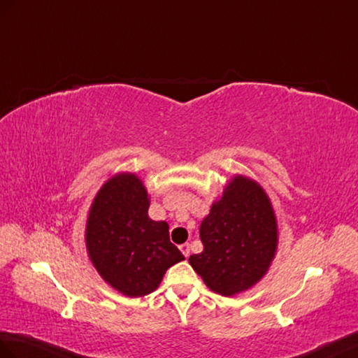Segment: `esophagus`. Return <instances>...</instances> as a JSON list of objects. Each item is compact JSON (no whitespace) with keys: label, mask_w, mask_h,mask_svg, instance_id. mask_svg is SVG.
Returning a JSON list of instances; mask_svg holds the SVG:
<instances>
[{"label":"esophagus","mask_w":358,"mask_h":358,"mask_svg":"<svg viewBox=\"0 0 358 358\" xmlns=\"http://www.w3.org/2000/svg\"><path fill=\"white\" fill-rule=\"evenodd\" d=\"M180 250L186 257H189V255H190V245L189 244H182V245H180Z\"/></svg>","instance_id":"esophagus-1"}]
</instances>
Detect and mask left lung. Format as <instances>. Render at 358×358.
I'll return each mask as SVG.
<instances>
[{
    "instance_id": "obj_1",
    "label": "left lung",
    "mask_w": 358,
    "mask_h": 358,
    "mask_svg": "<svg viewBox=\"0 0 358 358\" xmlns=\"http://www.w3.org/2000/svg\"><path fill=\"white\" fill-rule=\"evenodd\" d=\"M204 250L189 264L213 293L235 296L268 271L278 248V222L261 185L235 176L199 226Z\"/></svg>"
}]
</instances>
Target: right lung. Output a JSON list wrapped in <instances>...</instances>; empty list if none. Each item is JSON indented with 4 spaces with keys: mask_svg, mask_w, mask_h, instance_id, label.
<instances>
[{
    "mask_svg": "<svg viewBox=\"0 0 358 358\" xmlns=\"http://www.w3.org/2000/svg\"><path fill=\"white\" fill-rule=\"evenodd\" d=\"M148 209L143 181L129 172L108 180L90 207V259L106 284L128 297L152 293L166 270L185 259L169 241L168 222L152 221Z\"/></svg>",
    "mask_w": 358,
    "mask_h": 358,
    "instance_id": "obj_1",
    "label": "right lung"
}]
</instances>
